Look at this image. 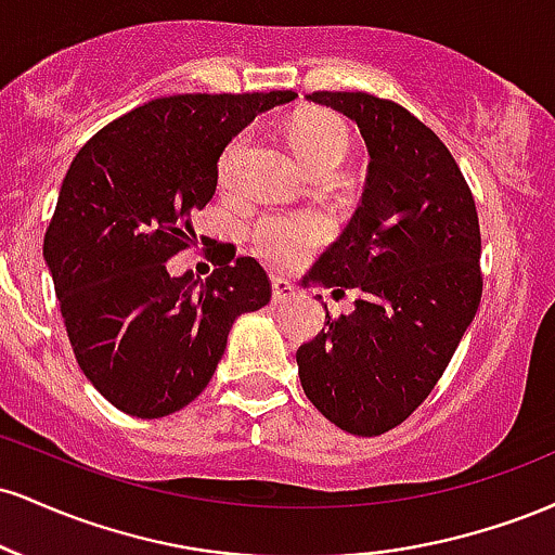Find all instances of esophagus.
Listing matches in <instances>:
<instances>
[{
    "label": "esophagus",
    "mask_w": 555,
    "mask_h": 555,
    "mask_svg": "<svg viewBox=\"0 0 555 555\" xmlns=\"http://www.w3.org/2000/svg\"><path fill=\"white\" fill-rule=\"evenodd\" d=\"M271 289H273V302H286V299H292L297 295V286L292 282H286V279H273Z\"/></svg>",
    "instance_id": "obj_1"
}]
</instances>
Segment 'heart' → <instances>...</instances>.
<instances>
[{"label": "heart", "mask_w": 555, "mask_h": 555, "mask_svg": "<svg viewBox=\"0 0 555 555\" xmlns=\"http://www.w3.org/2000/svg\"><path fill=\"white\" fill-rule=\"evenodd\" d=\"M292 143L310 169L339 167L349 154V127L336 114L313 109L292 122ZM247 149V132L227 143L219 158V184L232 188L237 167ZM328 221L318 214H263L250 229V242L260 258L273 266H295L326 240Z\"/></svg>", "instance_id": "b5f03b06"}]
</instances>
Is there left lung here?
Segmentation results:
<instances>
[{
	"mask_svg": "<svg viewBox=\"0 0 555 555\" xmlns=\"http://www.w3.org/2000/svg\"><path fill=\"white\" fill-rule=\"evenodd\" d=\"M347 114L371 154L362 206L305 284L358 289L297 349L315 410L352 436L397 428L428 399L480 308V221L443 140L415 114L362 91H313Z\"/></svg>",
	"mask_w": 555,
	"mask_h": 555,
	"instance_id": "1",
	"label": "left lung"
}]
</instances>
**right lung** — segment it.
<instances>
[{
    "instance_id": "1",
    "label": "right lung",
    "mask_w": 555,
    "mask_h": 555,
    "mask_svg": "<svg viewBox=\"0 0 555 555\" xmlns=\"http://www.w3.org/2000/svg\"><path fill=\"white\" fill-rule=\"evenodd\" d=\"M292 99L295 91L154 99L95 132L69 164L43 258L80 371L127 415L188 406L211 380L234 318L271 299L256 258L219 263L203 282L190 271L169 276L167 260L197 242L193 214L216 193L229 140Z\"/></svg>"
}]
</instances>
